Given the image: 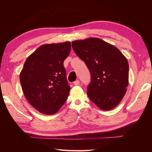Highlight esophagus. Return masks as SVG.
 <instances>
[{"instance_id": "esophagus-1", "label": "esophagus", "mask_w": 152, "mask_h": 152, "mask_svg": "<svg viewBox=\"0 0 152 152\" xmlns=\"http://www.w3.org/2000/svg\"><path fill=\"white\" fill-rule=\"evenodd\" d=\"M74 85H76V86L79 85V84H80V81L78 80H76L75 82H74Z\"/></svg>"}]
</instances>
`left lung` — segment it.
I'll list each match as a JSON object with an SVG mask.
<instances>
[{
  "label": "left lung",
  "mask_w": 152,
  "mask_h": 152,
  "mask_svg": "<svg viewBox=\"0 0 152 152\" xmlns=\"http://www.w3.org/2000/svg\"><path fill=\"white\" fill-rule=\"evenodd\" d=\"M72 45L91 73V81L87 92L90 99L102 110L114 109L127 91V58L116 47L99 38L74 41Z\"/></svg>",
  "instance_id": "left-lung-1"
}]
</instances>
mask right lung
<instances>
[{
	"label": "right lung",
	"instance_id": "1",
	"mask_svg": "<svg viewBox=\"0 0 152 152\" xmlns=\"http://www.w3.org/2000/svg\"><path fill=\"white\" fill-rule=\"evenodd\" d=\"M66 42L39 46L27 58L20 82L28 102L41 113L53 115L65 103L70 87L64 61L70 53Z\"/></svg>",
	"mask_w": 152,
	"mask_h": 152
}]
</instances>
